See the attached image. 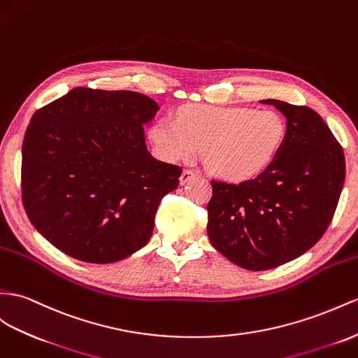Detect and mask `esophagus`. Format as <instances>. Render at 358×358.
<instances>
[{
    "label": "esophagus",
    "instance_id": "1",
    "mask_svg": "<svg viewBox=\"0 0 358 358\" xmlns=\"http://www.w3.org/2000/svg\"><path fill=\"white\" fill-rule=\"evenodd\" d=\"M195 176H196V173H195L194 171L185 169V171L181 172V176H180V185H181V186H185L186 182H189L192 178H195Z\"/></svg>",
    "mask_w": 358,
    "mask_h": 358
}]
</instances>
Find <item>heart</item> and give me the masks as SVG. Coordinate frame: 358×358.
I'll return each instance as SVG.
<instances>
[{
  "instance_id": "1",
  "label": "heart",
  "mask_w": 358,
  "mask_h": 358,
  "mask_svg": "<svg viewBox=\"0 0 358 358\" xmlns=\"http://www.w3.org/2000/svg\"><path fill=\"white\" fill-rule=\"evenodd\" d=\"M148 137L163 160L187 162L203 148L210 172L241 182L259 177L278 159L286 121L271 108L190 104L178 110L177 121H155Z\"/></svg>"
}]
</instances>
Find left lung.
I'll use <instances>...</instances> for the list:
<instances>
[{
  "instance_id": "obj_1",
  "label": "left lung",
  "mask_w": 358,
  "mask_h": 358,
  "mask_svg": "<svg viewBox=\"0 0 358 358\" xmlns=\"http://www.w3.org/2000/svg\"><path fill=\"white\" fill-rule=\"evenodd\" d=\"M286 117L272 166L239 185L212 181L207 234L237 266L266 271L299 257L331 222L345 182V155L315 110L262 99Z\"/></svg>"
}]
</instances>
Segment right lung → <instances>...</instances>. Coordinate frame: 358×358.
Instances as JSON below:
<instances>
[{"label": "right lung", "mask_w": 358, "mask_h": 358, "mask_svg": "<svg viewBox=\"0 0 358 358\" xmlns=\"http://www.w3.org/2000/svg\"><path fill=\"white\" fill-rule=\"evenodd\" d=\"M159 108L137 92L76 87L33 115L22 143V203L57 250L107 264L150 242L160 201L182 172L146 148L143 125Z\"/></svg>", "instance_id": "1"}]
</instances>
